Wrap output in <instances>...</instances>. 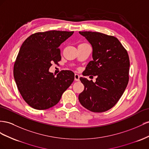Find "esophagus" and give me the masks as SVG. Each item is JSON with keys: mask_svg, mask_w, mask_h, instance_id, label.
I'll return each instance as SVG.
<instances>
[{"mask_svg": "<svg viewBox=\"0 0 149 149\" xmlns=\"http://www.w3.org/2000/svg\"><path fill=\"white\" fill-rule=\"evenodd\" d=\"M79 78H80V75L77 74H75L74 75V79L75 81H79Z\"/></svg>", "mask_w": 149, "mask_h": 149, "instance_id": "34e87169", "label": "esophagus"}]
</instances>
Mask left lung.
<instances>
[{"instance_id":"obj_1","label":"left lung","mask_w":149,"mask_h":149,"mask_svg":"<svg viewBox=\"0 0 149 149\" xmlns=\"http://www.w3.org/2000/svg\"><path fill=\"white\" fill-rule=\"evenodd\" d=\"M92 47V58L84 75L97 76L95 82L84 77L79 95L81 105L93 112L112 108L124 93L129 82L130 61L127 50L116 37L96 32H79Z\"/></svg>"}]
</instances>
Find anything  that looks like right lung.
<instances>
[{"mask_svg":"<svg viewBox=\"0 0 149 149\" xmlns=\"http://www.w3.org/2000/svg\"><path fill=\"white\" fill-rule=\"evenodd\" d=\"M74 32L50 31L29 36L21 45L14 66V76L24 100L37 110L56 105L73 82L74 74L62 70L56 77L49 69L61 59L58 47Z\"/></svg>","mask_w":149,"mask_h":149,"instance_id":"add662e5","label":"right lung"}]
</instances>
